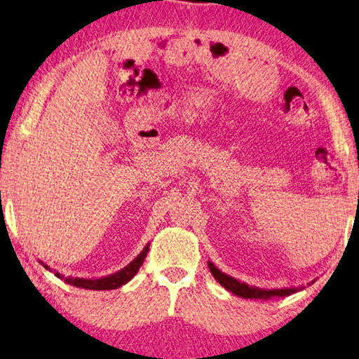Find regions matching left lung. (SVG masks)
Masks as SVG:
<instances>
[{
  "mask_svg": "<svg viewBox=\"0 0 359 359\" xmlns=\"http://www.w3.org/2000/svg\"><path fill=\"white\" fill-rule=\"evenodd\" d=\"M208 264H209L210 273H212L215 281H217L220 286H224L227 291L235 294V296L243 297V299H263V301H266V299H271V297L291 296V294L304 289L302 286L301 287H283V289H263V287H257V286H250V284H247V283H242V281H238V279H235L232 276H229V274L222 273L212 262H208Z\"/></svg>",
  "mask_w": 359,
  "mask_h": 359,
  "instance_id": "1",
  "label": "left lung"
}]
</instances>
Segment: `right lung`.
I'll use <instances>...</instances> for the list:
<instances>
[{"mask_svg": "<svg viewBox=\"0 0 359 359\" xmlns=\"http://www.w3.org/2000/svg\"><path fill=\"white\" fill-rule=\"evenodd\" d=\"M149 247L150 245L147 243L144 250L137 255V257L132 259V262L124 266L119 271L109 274V276H104V278H95V279H86V278H72L68 276L65 278L63 274H60L58 271H55V276L60 278L65 281L67 284H72V286H76V287H81V289H93V291H109V289H117L121 286H124L126 283H129L132 278L135 276L137 271H139V268L142 266V263H144V259L147 257V253H149ZM42 263V262H39ZM43 268H47L48 271H52L50 268L47 266L46 263H42Z\"/></svg>", "mask_w": 359, "mask_h": 359, "instance_id": "right-lung-1", "label": "right lung"}]
</instances>
